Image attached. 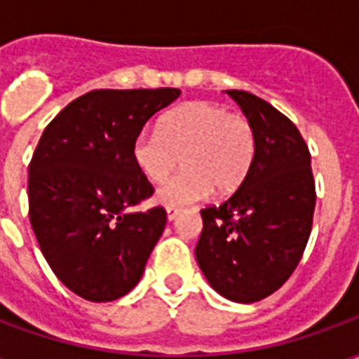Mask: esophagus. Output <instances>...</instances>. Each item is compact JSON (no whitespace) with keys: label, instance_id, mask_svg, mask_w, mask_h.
<instances>
[{"label":"esophagus","instance_id":"34e87169","mask_svg":"<svg viewBox=\"0 0 359 359\" xmlns=\"http://www.w3.org/2000/svg\"><path fill=\"white\" fill-rule=\"evenodd\" d=\"M179 213H180V208H167V219H169V221L179 217Z\"/></svg>","mask_w":359,"mask_h":359}]
</instances>
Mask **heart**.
I'll use <instances>...</instances> for the list:
<instances>
[{
  "label": "heart",
  "mask_w": 359,
  "mask_h": 359,
  "mask_svg": "<svg viewBox=\"0 0 359 359\" xmlns=\"http://www.w3.org/2000/svg\"><path fill=\"white\" fill-rule=\"evenodd\" d=\"M257 133L241 111L217 102H190L167 113L159 130H142L133 142V161L149 182H163L157 202L177 208L198 202L215 188L231 194L246 180L256 161Z\"/></svg>",
  "instance_id": "heart-1"
}]
</instances>
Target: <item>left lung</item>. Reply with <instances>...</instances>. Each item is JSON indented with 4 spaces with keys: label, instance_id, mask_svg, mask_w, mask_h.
<instances>
[{
    "label": "left lung",
    "instance_id": "obj_1",
    "mask_svg": "<svg viewBox=\"0 0 359 359\" xmlns=\"http://www.w3.org/2000/svg\"><path fill=\"white\" fill-rule=\"evenodd\" d=\"M226 94L256 126V161L225 202L202 210L196 259L219 294L252 304L278 290L300 264L313 225L316 180L308 144L290 118L250 92Z\"/></svg>",
    "mask_w": 359,
    "mask_h": 359
}]
</instances>
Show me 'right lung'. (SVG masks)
<instances>
[{"label":"right lung","mask_w":359,"mask_h":359,"mask_svg":"<svg viewBox=\"0 0 359 359\" xmlns=\"http://www.w3.org/2000/svg\"><path fill=\"white\" fill-rule=\"evenodd\" d=\"M179 95L92 90L43 128L28 165V217L55 277L84 300L130 292L163 233L165 208L133 211L154 194L134 165L133 142Z\"/></svg>","instance_id":"right-lung-1"}]
</instances>
